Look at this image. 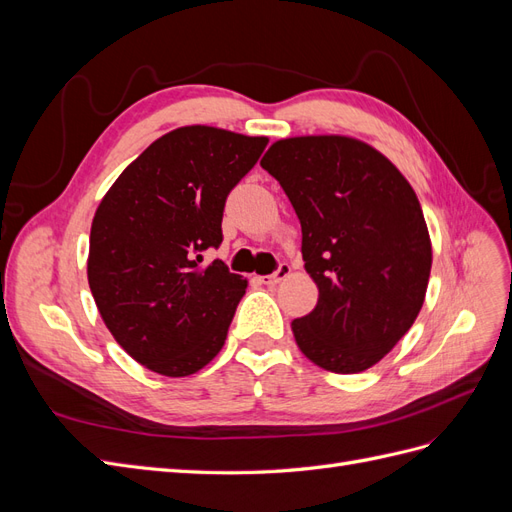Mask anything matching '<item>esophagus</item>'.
<instances>
[{"label": "esophagus", "mask_w": 512, "mask_h": 512, "mask_svg": "<svg viewBox=\"0 0 512 512\" xmlns=\"http://www.w3.org/2000/svg\"><path fill=\"white\" fill-rule=\"evenodd\" d=\"M288 275H290V267L286 265V262H282V265L277 267V271H275V273H271V275H265V277H256V280H258L260 284L275 286V284H280L282 280H286Z\"/></svg>", "instance_id": "34e87169"}]
</instances>
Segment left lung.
I'll return each mask as SVG.
<instances>
[{
  "label": "left lung",
  "mask_w": 512,
  "mask_h": 512,
  "mask_svg": "<svg viewBox=\"0 0 512 512\" xmlns=\"http://www.w3.org/2000/svg\"><path fill=\"white\" fill-rule=\"evenodd\" d=\"M260 166L280 181L301 222L314 312L292 320L309 361L335 374L376 365L421 312L431 241L406 177L380 151L348 136H297Z\"/></svg>",
  "instance_id": "1"
}]
</instances>
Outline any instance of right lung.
Instances as JSON below:
<instances>
[{
  "mask_svg": "<svg viewBox=\"0 0 512 512\" xmlns=\"http://www.w3.org/2000/svg\"><path fill=\"white\" fill-rule=\"evenodd\" d=\"M265 136L209 126L164 134L106 192L91 224L87 277L98 312L134 361L181 378L224 346L247 282L203 252L222 243L230 190Z\"/></svg>",
  "mask_w": 512,
  "mask_h": 512,
  "instance_id": "obj_1",
  "label": "right lung"
}]
</instances>
